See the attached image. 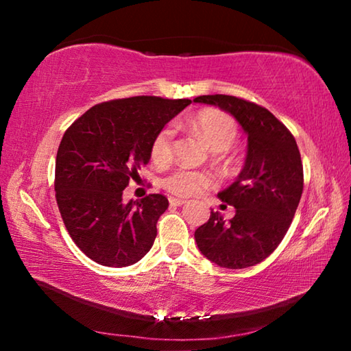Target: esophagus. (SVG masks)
<instances>
[{
  "label": "esophagus",
  "instance_id": "34e87169",
  "mask_svg": "<svg viewBox=\"0 0 351 351\" xmlns=\"http://www.w3.org/2000/svg\"><path fill=\"white\" fill-rule=\"evenodd\" d=\"M169 203H170V206H182V204H186V199L170 197V198H169Z\"/></svg>",
  "mask_w": 351,
  "mask_h": 351
}]
</instances>
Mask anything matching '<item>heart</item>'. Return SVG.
Wrapping results in <instances>:
<instances>
[{
  "instance_id": "1",
  "label": "heart",
  "mask_w": 351,
  "mask_h": 351,
  "mask_svg": "<svg viewBox=\"0 0 351 351\" xmlns=\"http://www.w3.org/2000/svg\"><path fill=\"white\" fill-rule=\"evenodd\" d=\"M190 128L197 132L212 150L224 152L234 144L239 134L235 119L217 108H206L197 112L189 122ZM173 152V128L164 127L154 134L150 144V156L154 162H165ZM215 178L209 171L178 169L162 180V187L180 197H192L212 187Z\"/></svg>"
}]
</instances>
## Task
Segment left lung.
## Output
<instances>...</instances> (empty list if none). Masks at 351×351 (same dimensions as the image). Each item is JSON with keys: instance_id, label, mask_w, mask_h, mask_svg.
<instances>
[{"instance_id": "8db88e82", "label": "left lung", "mask_w": 351, "mask_h": 351, "mask_svg": "<svg viewBox=\"0 0 351 351\" xmlns=\"http://www.w3.org/2000/svg\"><path fill=\"white\" fill-rule=\"evenodd\" d=\"M193 102L215 105L232 114L247 134L245 167L218 198L235 207L228 223L210 212L195 230L204 257L229 269L263 261L280 245L304 192V165L289 130L263 106L249 100L213 94Z\"/></svg>"}]
</instances>
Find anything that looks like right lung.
<instances>
[{
    "label": "right lung",
    "instance_id": "obj_1",
    "mask_svg": "<svg viewBox=\"0 0 351 351\" xmlns=\"http://www.w3.org/2000/svg\"><path fill=\"white\" fill-rule=\"evenodd\" d=\"M189 99L136 96L94 105L64 132L56 159V199L71 239L104 266H130L150 251L169 207L161 193L123 203L150 161V144Z\"/></svg>",
    "mask_w": 351,
    "mask_h": 351
}]
</instances>
